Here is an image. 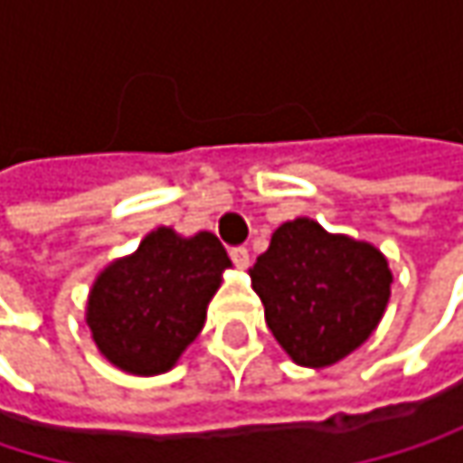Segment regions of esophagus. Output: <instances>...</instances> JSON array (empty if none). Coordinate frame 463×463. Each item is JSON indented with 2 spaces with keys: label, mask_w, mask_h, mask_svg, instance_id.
<instances>
[{
  "label": "esophagus",
  "mask_w": 463,
  "mask_h": 463,
  "mask_svg": "<svg viewBox=\"0 0 463 463\" xmlns=\"http://www.w3.org/2000/svg\"><path fill=\"white\" fill-rule=\"evenodd\" d=\"M231 260L235 262V268L246 270L249 268V249L246 246H235V249H231Z\"/></svg>",
  "instance_id": "esophagus-1"
}]
</instances>
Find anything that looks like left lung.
<instances>
[{
    "mask_svg": "<svg viewBox=\"0 0 463 463\" xmlns=\"http://www.w3.org/2000/svg\"><path fill=\"white\" fill-rule=\"evenodd\" d=\"M249 276L279 345L314 370L345 359L375 332L394 281L378 246L308 217L276 228Z\"/></svg>",
    "mask_w": 463,
    "mask_h": 463,
    "instance_id": "1",
    "label": "left lung"
}]
</instances>
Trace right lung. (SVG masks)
Segmentation results:
<instances>
[{
	"label": "right lung",
	"instance_id": "right-lung-1",
	"mask_svg": "<svg viewBox=\"0 0 463 463\" xmlns=\"http://www.w3.org/2000/svg\"><path fill=\"white\" fill-rule=\"evenodd\" d=\"M228 268L214 232H146L137 251L112 260L90 287L85 322L99 354L131 375L168 373L203 329Z\"/></svg>",
	"mask_w": 463,
	"mask_h": 463
}]
</instances>
